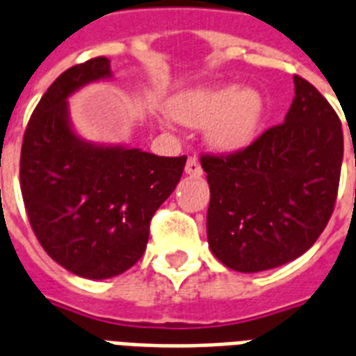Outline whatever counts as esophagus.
Here are the masks:
<instances>
[{
	"instance_id": "1",
	"label": "esophagus",
	"mask_w": 356,
	"mask_h": 356,
	"mask_svg": "<svg viewBox=\"0 0 356 356\" xmlns=\"http://www.w3.org/2000/svg\"><path fill=\"white\" fill-rule=\"evenodd\" d=\"M184 172H186V175H190V177H202L203 170L202 166H200V162H197L196 156H190V159L186 160Z\"/></svg>"
}]
</instances>
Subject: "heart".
Masks as SVG:
<instances>
[{"label": "heart", "mask_w": 356, "mask_h": 356, "mask_svg": "<svg viewBox=\"0 0 356 356\" xmlns=\"http://www.w3.org/2000/svg\"><path fill=\"white\" fill-rule=\"evenodd\" d=\"M172 113L184 124L205 127L211 147L235 153L256 140L265 115V100L254 88L203 83L175 95Z\"/></svg>", "instance_id": "heart-1"}]
</instances>
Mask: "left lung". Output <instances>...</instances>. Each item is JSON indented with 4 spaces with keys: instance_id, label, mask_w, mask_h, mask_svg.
<instances>
[{
    "instance_id": "1",
    "label": "left lung",
    "mask_w": 356,
    "mask_h": 356,
    "mask_svg": "<svg viewBox=\"0 0 356 356\" xmlns=\"http://www.w3.org/2000/svg\"><path fill=\"white\" fill-rule=\"evenodd\" d=\"M295 99L284 123L227 156H202L211 202L207 241L237 273H259L302 256L334 209L343 132L332 106L293 76Z\"/></svg>"
}]
</instances>
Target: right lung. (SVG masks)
<instances>
[{"instance_id":"add662e5","label":"right lung","mask_w":356,"mask_h":356,"mask_svg":"<svg viewBox=\"0 0 356 356\" xmlns=\"http://www.w3.org/2000/svg\"><path fill=\"white\" fill-rule=\"evenodd\" d=\"M112 76L106 58L65 70L42 95L22 143L20 188L29 224L54 261L89 280L112 278L138 263L149 222L186 164V156L93 143L76 132L69 97Z\"/></svg>"}]
</instances>
